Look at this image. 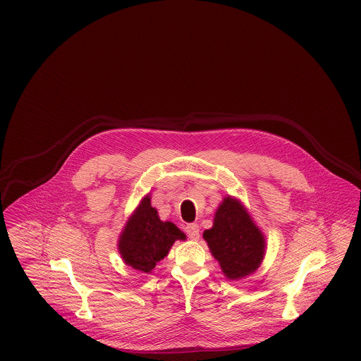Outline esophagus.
I'll list each match as a JSON object with an SVG mask.
<instances>
[{
    "label": "esophagus",
    "mask_w": 361,
    "mask_h": 361,
    "mask_svg": "<svg viewBox=\"0 0 361 361\" xmlns=\"http://www.w3.org/2000/svg\"><path fill=\"white\" fill-rule=\"evenodd\" d=\"M185 234H187L189 240H199L200 228H199V226L196 224H188V226H185Z\"/></svg>",
    "instance_id": "esophagus-1"
}]
</instances>
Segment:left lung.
I'll list each match as a JSON object with an SVG mask.
<instances>
[{
    "mask_svg": "<svg viewBox=\"0 0 361 361\" xmlns=\"http://www.w3.org/2000/svg\"><path fill=\"white\" fill-rule=\"evenodd\" d=\"M211 253L231 280L253 274L264 257L265 240L238 200L226 197L216 209L212 228L203 234Z\"/></svg>",
    "mask_w": 361,
    "mask_h": 361,
    "instance_id": "left-lung-1",
    "label": "left lung"
}]
</instances>
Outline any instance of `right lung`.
I'll return each mask as SVG.
<instances>
[{"label": "right lung", "mask_w": 361, "mask_h": 361, "mask_svg": "<svg viewBox=\"0 0 361 361\" xmlns=\"http://www.w3.org/2000/svg\"><path fill=\"white\" fill-rule=\"evenodd\" d=\"M176 240H185L184 233L171 222H162L146 196L121 233L119 250L127 265L150 274Z\"/></svg>", "instance_id": "1"}]
</instances>
